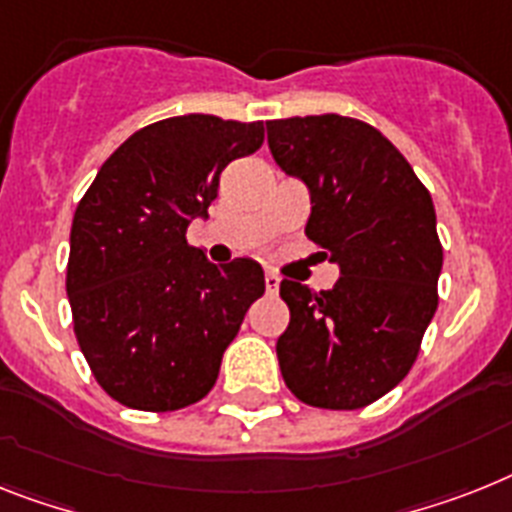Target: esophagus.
<instances>
[{
    "label": "esophagus",
    "mask_w": 512,
    "mask_h": 512,
    "mask_svg": "<svg viewBox=\"0 0 512 512\" xmlns=\"http://www.w3.org/2000/svg\"><path fill=\"white\" fill-rule=\"evenodd\" d=\"M264 285H266V293L274 295L277 290H280V277H277L274 272H266L264 274Z\"/></svg>",
    "instance_id": "obj_1"
}]
</instances>
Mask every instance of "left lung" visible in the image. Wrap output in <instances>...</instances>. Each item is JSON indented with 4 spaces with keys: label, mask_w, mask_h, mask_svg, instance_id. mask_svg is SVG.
Wrapping results in <instances>:
<instances>
[{
    "label": "left lung",
    "mask_w": 512,
    "mask_h": 512,
    "mask_svg": "<svg viewBox=\"0 0 512 512\" xmlns=\"http://www.w3.org/2000/svg\"><path fill=\"white\" fill-rule=\"evenodd\" d=\"M285 175L311 198L306 235L340 277L314 293L282 280L290 324L277 340L287 390L353 411L403 382L437 311L442 246L429 190L377 128L342 114L266 122Z\"/></svg>",
    "instance_id": "obj_1"
}]
</instances>
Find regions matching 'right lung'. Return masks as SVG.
Listing matches in <instances>:
<instances>
[{
	"instance_id": "obj_1",
	"label": "right lung",
	"mask_w": 512,
	"mask_h": 512,
	"mask_svg": "<svg viewBox=\"0 0 512 512\" xmlns=\"http://www.w3.org/2000/svg\"><path fill=\"white\" fill-rule=\"evenodd\" d=\"M264 143L261 122L183 114L138 130L101 164L75 209L67 298L96 382L138 411L209 395L248 306L253 259L211 264L185 230L209 217L219 175Z\"/></svg>"
}]
</instances>
